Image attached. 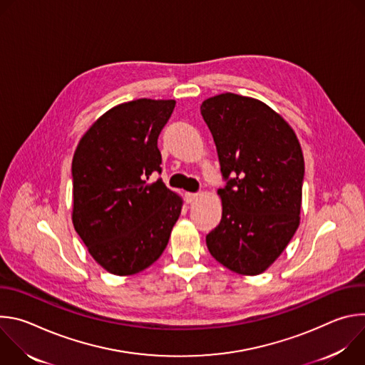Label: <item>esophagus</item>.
<instances>
[{"label":"esophagus","mask_w":365,"mask_h":365,"mask_svg":"<svg viewBox=\"0 0 365 365\" xmlns=\"http://www.w3.org/2000/svg\"><path fill=\"white\" fill-rule=\"evenodd\" d=\"M197 197H199V193H186V199L189 203L197 200Z\"/></svg>","instance_id":"1"}]
</instances>
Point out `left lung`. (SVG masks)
Returning a JSON list of instances; mask_svg holds the SVG:
<instances>
[{"label": "left lung", "mask_w": 365, "mask_h": 365, "mask_svg": "<svg viewBox=\"0 0 365 365\" xmlns=\"http://www.w3.org/2000/svg\"><path fill=\"white\" fill-rule=\"evenodd\" d=\"M200 113L228 180L218 189L222 220L206 235L207 250L234 273L262 274L300 224L304 162L299 138L255 98L225 92L205 99Z\"/></svg>", "instance_id": "left-lung-1"}]
</instances>
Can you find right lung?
Listing matches in <instances>:
<instances>
[{
    "instance_id": "add662e5",
    "label": "right lung",
    "mask_w": 365,
    "mask_h": 365,
    "mask_svg": "<svg viewBox=\"0 0 365 365\" xmlns=\"http://www.w3.org/2000/svg\"><path fill=\"white\" fill-rule=\"evenodd\" d=\"M175 99H135L102 114L73 154L75 231L95 262L115 276L137 274L165 251L183 199L162 179L158 138Z\"/></svg>"
}]
</instances>
